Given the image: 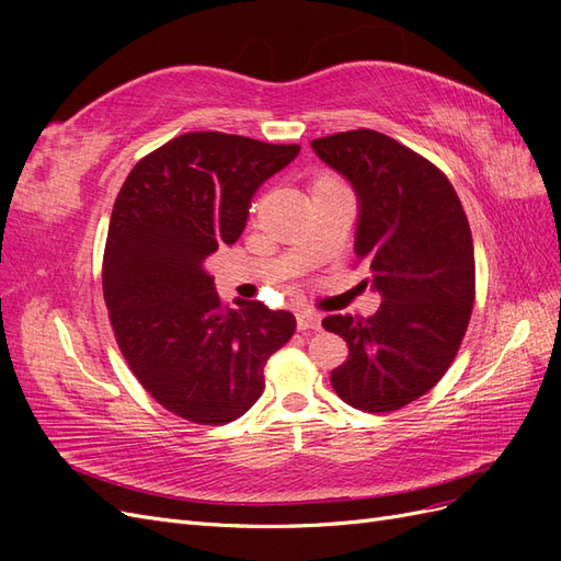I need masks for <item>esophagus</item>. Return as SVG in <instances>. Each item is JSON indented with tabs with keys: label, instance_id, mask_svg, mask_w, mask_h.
Here are the masks:
<instances>
[{
	"label": "esophagus",
	"instance_id": "34e87169",
	"mask_svg": "<svg viewBox=\"0 0 561 561\" xmlns=\"http://www.w3.org/2000/svg\"><path fill=\"white\" fill-rule=\"evenodd\" d=\"M297 330H320V316L316 311H299Z\"/></svg>",
	"mask_w": 561,
	"mask_h": 561
}]
</instances>
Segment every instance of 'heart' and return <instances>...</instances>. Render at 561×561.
I'll use <instances>...</instances> for the list:
<instances>
[{"label": "heart", "mask_w": 561, "mask_h": 561, "mask_svg": "<svg viewBox=\"0 0 561 561\" xmlns=\"http://www.w3.org/2000/svg\"><path fill=\"white\" fill-rule=\"evenodd\" d=\"M318 182H330V178H322V180H318Z\"/></svg>", "instance_id": "obj_1"}]
</instances>
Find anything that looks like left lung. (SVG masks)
I'll return each mask as SVG.
<instances>
[{"mask_svg": "<svg viewBox=\"0 0 561 561\" xmlns=\"http://www.w3.org/2000/svg\"><path fill=\"white\" fill-rule=\"evenodd\" d=\"M358 194L355 257L381 295L375 316H328L348 344L334 393L363 412H396L445 377L468 330L474 254L468 217L447 175L410 147L360 128L311 142Z\"/></svg>", "mask_w": 561, "mask_h": 561, "instance_id": "obj_1", "label": "left lung"}]
</instances>
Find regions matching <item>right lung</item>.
Segmentation results:
<instances>
[{"label": "right lung", "mask_w": 561, "mask_h": 561, "mask_svg": "<svg viewBox=\"0 0 561 561\" xmlns=\"http://www.w3.org/2000/svg\"><path fill=\"white\" fill-rule=\"evenodd\" d=\"M297 154L299 145L184 133L135 163L114 201L103 293L116 344L147 393L186 421L243 416L266 360L295 334L290 311L225 307L203 262L239 241L254 192Z\"/></svg>", "instance_id": "right-lung-1"}]
</instances>
